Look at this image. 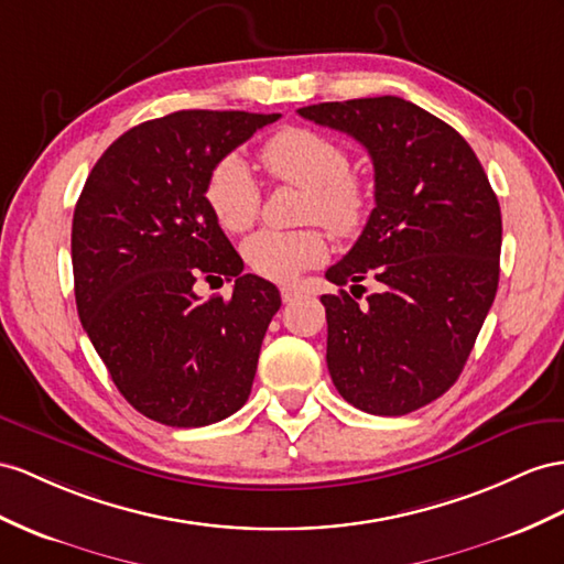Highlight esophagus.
<instances>
[{"label":"esophagus","mask_w":564,"mask_h":564,"mask_svg":"<svg viewBox=\"0 0 564 564\" xmlns=\"http://www.w3.org/2000/svg\"><path fill=\"white\" fill-rule=\"evenodd\" d=\"M300 295H302L300 288H293V285H283L281 288V300L285 302V305H288V302H295Z\"/></svg>","instance_id":"1"}]
</instances>
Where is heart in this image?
<instances>
[{"label":"heart","mask_w":564,"mask_h":564,"mask_svg":"<svg viewBox=\"0 0 564 564\" xmlns=\"http://www.w3.org/2000/svg\"><path fill=\"white\" fill-rule=\"evenodd\" d=\"M259 162L271 181L305 191V221L322 224L334 236H352L362 226L369 205L367 185L350 171V152L336 138L300 126L281 128L259 148ZM205 199L228 234L248 230L262 205L257 181L238 156H226L209 171ZM324 254L326 240L316 228L259 230L242 242L245 262L271 281H291L319 264Z\"/></svg>","instance_id":"heart-1"}]
</instances>
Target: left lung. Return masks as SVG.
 Wrapping results in <instances>:
<instances>
[{
  "label": "left lung",
  "mask_w": 564,
  "mask_h": 564,
  "mask_svg": "<svg viewBox=\"0 0 564 564\" xmlns=\"http://www.w3.org/2000/svg\"><path fill=\"white\" fill-rule=\"evenodd\" d=\"M352 135L371 156L373 199L362 236L326 271L350 292L322 295L326 365L357 410L402 416L441 398L465 369L500 276L498 197L453 126L408 99L383 95L297 109ZM364 290V286H359Z\"/></svg>",
  "instance_id": "1"
}]
</instances>
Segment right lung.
<instances>
[{
  "mask_svg": "<svg viewBox=\"0 0 564 564\" xmlns=\"http://www.w3.org/2000/svg\"><path fill=\"white\" fill-rule=\"evenodd\" d=\"M281 113L187 109L144 121L97 159L74 212L70 259L85 334L150 420L221 422L250 395L279 288L242 259L205 199L209 171ZM236 280L228 301L194 283Z\"/></svg>",
  "mask_w": 564,
  "mask_h": 564,
  "instance_id": "obj_1",
  "label": "right lung"
}]
</instances>
